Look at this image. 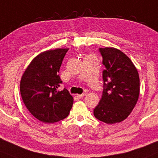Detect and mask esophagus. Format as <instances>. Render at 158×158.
<instances>
[{"instance_id":"esophagus-1","label":"esophagus","mask_w":158,"mask_h":158,"mask_svg":"<svg viewBox=\"0 0 158 158\" xmlns=\"http://www.w3.org/2000/svg\"><path fill=\"white\" fill-rule=\"evenodd\" d=\"M85 95H86L85 93H82L81 94V95H77V98H82L84 96H85Z\"/></svg>"}]
</instances>
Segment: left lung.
Segmentation results:
<instances>
[{
    "mask_svg": "<svg viewBox=\"0 0 158 158\" xmlns=\"http://www.w3.org/2000/svg\"><path fill=\"white\" fill-rule=\"evenodd\" d=\"M99 52L105 66L103 90L94 116L107 124L120 123L128 117L139 99V73L131 59L119 49L99 48Z\"/></svg>",
    "mask_w": 158,
    "mask_h": 158,
    "instance_id": "obj_1",
    "label": "left lung"
}]
</instances>
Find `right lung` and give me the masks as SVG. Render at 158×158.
I'll list each match as a JSON object with an SVG mask.
<instances>
[{
    "label": "right lung",
    "instance_id": "1",
    "mask_svg": "<svg viewBox=\"0 0 158 158\" xmlns=\"http://www.w3.org/2000/svg\"><path fill=\"white\" fill-rule=\"evenodd\" d=\"M69 49H56L39 54L24 72L20 93L25 106L39 120L54 123L65 119L73 98L68 89H57L63 81L58 74Z\"/></svg>",
    "mask_w": 158,
    "mask_h": 158
}]
</instances>
